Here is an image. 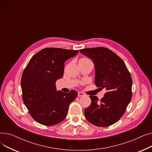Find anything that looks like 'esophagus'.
Wrapping results in <instances>:
<instances>
[{
    "label": "esophagus",
    "instance_id": "34e87169",
    "mask_svg": "<svg viewBox=\"0 0 152 152\" xmlns=\"http://www.w3.org/2000/svg\"><path fill=\"white\" fill-rule=\"evenodd\" d=\"M85 94L83 92H78V97H83L84 96Z\"/></svg>",
    "mask_w": 152,
    "mask_h": 152
}]
</instances>
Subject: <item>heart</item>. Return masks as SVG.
Masks as SVG:
<instances>
[{
	"instance_id": "b5f03b06",
	"label": "heart",
	"mask_w": 152,
	"mask_h": 152,
	"mask_svg": "<svg viewBox=\"0 0 152 152\" xmlns=\"http://www.w3.org/2000/svg\"><path fill=\"white\" fill-rule=\"evenodd\" d=\"M85 59H87V58H81V60H85Z\"/></svg>"
}]
</instances>
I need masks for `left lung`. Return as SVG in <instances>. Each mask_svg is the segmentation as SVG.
<instances>
[{
	"label": "left lung",
	"mask_w": 152,
	"mask_h": 152,
	"mask_svg": "<svg viewBox=\"0 0 152 152\" xmlns=\"http://www.w3.org/2000/svg\"><path fill=\"white\" fill-rule=\"evenodd\" d=\"M94 63L95 84L107 92L100 101L91 96V104L84 110L87 120L99 127H107L120 119L132 99V81L123 60L105 47L79 50Z\"/></svg>",
	"instance_id": "1"
}]
</instances>
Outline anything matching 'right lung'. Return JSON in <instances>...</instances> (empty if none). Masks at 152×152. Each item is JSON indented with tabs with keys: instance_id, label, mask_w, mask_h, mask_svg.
Returning <instances> with one entry per match:
<instances>
[{
	"instance_id": "right-lung-1",
	"label": "right lung",
	"mask_w": 152,
	"mask_h": 152,
	"mask_svg": "<svg viewBox=\"0 0 152 152\" xmlns=\"http://www.w3.org/2000/svg\"><path fill=\"white\" fill-rule=\"evenodd\" d=\"M79 50L45 48L31 58L21 80L22 98L30 115L45 126L65 119L70 103L77 96L75 90L57 91L55 83L63 76L65 63Z\"/></svg>"
}]
</instances>
